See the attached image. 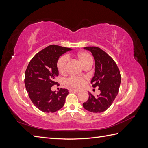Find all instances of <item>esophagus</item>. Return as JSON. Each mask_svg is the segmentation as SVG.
<instances>
[{"instance_id": "obj_1", "label": "esophagus", "mask_w": 148, "mask_h": 148, "mask_svg": "<svg viewBox=\"0 0 148 148\" xmlns=\"http://www.w3.org/2000/svg\"><path fill=\"white\" fill-rule=\"evenodd\" d=\"M70 91H73L74 92H76V93H78V92H79V90H77V89H71Z\"/></svg>"}]
</instances>
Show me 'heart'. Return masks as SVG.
<instances>
[{
    "label": "heart",
    "mask_w": 148,
    "mask_h": 148,
    "mask_svg": "<svg viewBox=\"0 0 148 148\" xmlns=\"http://www.w3.org/2000/svg\"><path fill=\"white\" fill-rule=\"evenodd\" d=\"M77 59L81 65L84 67L87 65L92 64L93 59L89 53L86 52H80L77 53ZM68 59L66 56H62L58 60L57 67L58 71L61 74H64L66 72V63ZM86 78L83 77H70L66 81V84L74 88H81L84 84Z\"/></svg>",
    "instance_id": "heart-1"
}]
</instances>
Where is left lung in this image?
I'll use <instances>...</instances> for the list:
<instances>
[{
	"mask_svg": "<svg viewBox=\"0 0 148 148\" xmlns=\"http://www.w3.org/2000/svg\"><path fill=\"white\" fill-rule=\"evenodd\" d=\"M90 51L95 62V71L91 83L99 87L101 93L96 96L90 92L89 98L84 102V108L93 113H101L112 105L118 95L121 83L119 69L112 58L97 47H86Z\"/></svg>",
	"mask_w": 148,
	"mask_h": 148,
	"instance_id": "obj_1",
	"label": "left lung"
}]
</instances>
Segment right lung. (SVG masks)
<instances>
[{
    "instance_id": "obj_1",
    "label": "right lung",
    "mask_w": 148,
    "mask_h": 148,
    "mask_svg": "<svg viewBox=\"0 0 148 148\" xmlns=\"http://www.w3.org/2000/svg\"><path fill=\"white\" fill-rule=\"evenodd\" d=\"M72 49L51 45L36 54L25 71V84L30 99L44 112H55L64 106L69 95L66 89L56 92L51 88L59 76L57 63L59 57Z\"/></svg>"
}]
</instances>
